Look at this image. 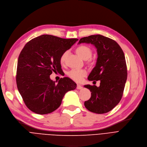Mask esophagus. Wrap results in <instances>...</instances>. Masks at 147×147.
<instances>
[{
  "label": "esophagus",
  "instance_id": "1",
  "mask_svg": "<svg viewBox=\"0 0 147 147\" xmlns=\"http://www.w3.org/2000/svg\"><path fill=\"white\" fill-rule=\"evenodd\" d=\"M82 88H83V87H82L80 84H77V89L81 90V89H82Z\"/></svg>",
  "mask_w": 147,
  "mask_h": 147
}]
</instances>
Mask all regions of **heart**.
<instances>
[{
	"label": "heart",
	"mask_w": 147,
	"mask_h": 147,
	"mask_svg": "<svg viewBox=\"0 0 147 147\" xmlns=\"http://www.w3.org/2000/svg\"><path fill=\"white\" fill-rule=\"evenodd\" d=\"M77 53L78 55L83 60H88L91 57L92 55V51L89 46L86 45H81L78 46L76 49ZM66 55V52L63 53L60 57V63L61 64L64 63L65 58ZM87 72L84 69H73L70 70L68 72V76L75 81L81 82L83 80L84 77H85Z\"/></svg>",
	"instance_id": "b5f03b06"
}]
</instances>
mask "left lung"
Masks as SVG:
<instances>
[{
    "label": "left lung",
    "instance_id": "8db88e82",
    "mask_svg": "<svg viewBox=\"0 0 147 147\" xmlns=\"http://www.w3.org/2000/svg\"><path fill=\"white\" fill-rule=\"evenodd\" d=\"M82 43L93 45L97 51L96 65L88 80H100L99 87L84 86L91 92V97L84 105L93 113H107L118 104L124 90L127 70L124 52L115 40L101 35L81 38L78 44Z\"/></svg>",
    "mask_w": 147,
    "mask_h": 147
}]
</instances>
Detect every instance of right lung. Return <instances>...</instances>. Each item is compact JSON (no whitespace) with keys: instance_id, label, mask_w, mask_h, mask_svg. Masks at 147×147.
<instances>
[{"instance_id":"obj_1","label":"right lung","mask_w":147,"mask_h":147,"mask_svg":"<svg viewBox=\"0 0 147 147\" xmlns=\"http://www.w3.org/2000/svg\"><path fill=\"white\" fill-rule=\"evenodd\" d=\"M51 35H42L28 42L17 61L16 83L26 107L39 115L52 113L60 106L68 91L77 84L68 77L58 83L51 80L52 72H60V57L77 42Z\"/></svg>"}]
</instances>
